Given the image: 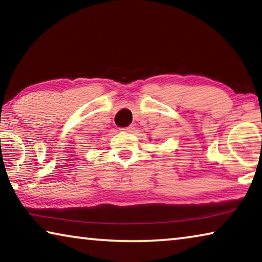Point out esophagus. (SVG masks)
Wrapping results in <instances>:
<instances>
[{"mask_svg":"<svg viewBox=\"0 0 262 262\" xmlns=\"http://www.w3.org/2000/svg\"><path fill=\"white\" fill-rule=\"evenodd\" d=\"M121 130H122V132H128V133H132V132H134V127H133V126H128V127L121 128Z\"/></svg>","mask_w":262,"mask_h":262,"instance_id":"esophagus-1","label":"esophagus"}]
</instances>
